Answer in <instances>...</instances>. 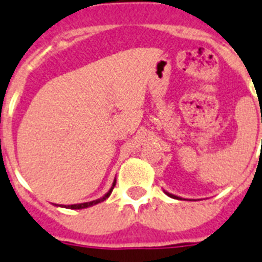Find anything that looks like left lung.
I'll list each match as a JSON object with an SVG mask.
<instances>
[{
	"mask_svg": "<svg viewBox=\"0 0 262 262\" xmlns=\"http://www.w3.org/2000/svg\"><path fill=\"white\" fill-rule=\"evenodd\" d=\"M165 191V190H163ZM165 194L167 195V196H170V198H172V199H178V200H182V198L181 196H177V195H174V194H170V192H167V191H165ZM186 200V199H185Z\"/></svg>",
	"mask_w": 262,
	"mask_h": 262,
	"instance_id": "8db88e82",
	"label": "left lung"
}]
</instances>
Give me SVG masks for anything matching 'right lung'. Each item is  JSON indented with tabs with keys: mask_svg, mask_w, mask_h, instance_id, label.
<instances>
[{
	"mask_svg": "<svg viewBox=\"0 0 262 262\" xmlns=\"http://www.w3.org/2000/svg\"><path fill=\"white\" fill-rule=\"evenodd\" d=\"M115 186H116V179L113 181L112 187L109 188L108 192H106L104 196L100 198V199L92 200V202H87V203H79V204H71V206H59V207H64V208H70V210H81V208H88V207H92V206H95V204H97V203H101V202H104L106 198H109V195L112 194V190L115 188ZM55 206H56V204H55Z\"/></svg>",
	"mask_w": 262,
	"mask_h": 262,
	"instance_id": "right-lung-1",
	"label": "right lung"
}]
</instances>
